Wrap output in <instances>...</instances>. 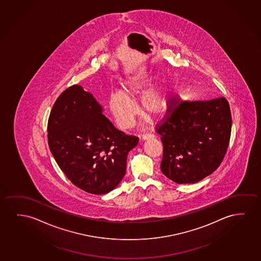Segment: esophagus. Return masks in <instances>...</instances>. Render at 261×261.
Instances as JSON below:
<instances>
[{
  "mask_svg": "<svg viewBox=\"0 0 261 261\" xmlns=\"http://www.w3.org/2000/svg\"><path fill=\"white\" fill-rule=\"evenodd\" d=\"M154 134H150V133H147V134H144L143 136H142V140H149V139H154Z\"/></svg>",
  "mask_w": 261,
  "mask_h": 261,
  "instance_id": "obj_1",
  "label": "esophagus"
}]
</instances>
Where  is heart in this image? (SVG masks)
I'll list each match as a JSON object with an SVG mask.
<instances>
[{"label": "heart", "mask_w": 261, "mask_h": 261, "mask_svg": "<svg viewBox=\"0 0 261 261\" xmlns=\"http://www.w3.org/2000/svg\"><path fill=\"white\" fill-rule=\"evenodd\" d=\"M151 82L152 77L147 72H133L122 79L121 91L111 94L108 102L111 113L121 128L126 129L133 127L138 114V108L133 100L140 96ZM170 92L169 85L166 83L148 88L140 96L141 109L151 116H160L168 107Z\"/></svg>", "instance_id": "1"}]
</instances>
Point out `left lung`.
I'll use <instances>...</instances> for the list:
<instances>
[{"instance_id":"8db88e82","label":"left lung","mask_w":261,"mask_h":261,"mask_svg":"<svg viewBox=\"0 0 261 261\" xmlns=\"http://www.w3.org/2000/svg\"><path fill=\"white\" fill-rule=\"evenodd\" d=\"M158 124L164 153L162 173L176 184H195L218 168L226 154L231 110L224 97L210 101L173 98Z\"/></svg>"}]
</instances>
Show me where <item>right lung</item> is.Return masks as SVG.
Returning a JSON list of instances; mask_svg holds the SVG:
<instances>
[{"mask_svg": "<svg viewBox=\"0 0 261 261\" xmlns=\"http://www.w3.org/2000/svg\"><path fill=\"white\" fill-rule=\"evenodd\" d=\"M48 145L67 178L91 194H106L126 173L139 138L126 135L103 114L91 93L73 85L60 95L47 125Z\"/></svg>", "mask_w": 261, "mask_h": 261, "instance_id": "1", "label": "right lung"}]
</instances>
